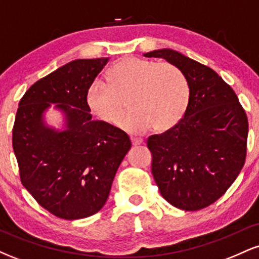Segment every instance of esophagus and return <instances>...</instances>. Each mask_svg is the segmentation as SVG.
Wrapping results in <instances>:
<instances>
[{
    "instance_id": "obj_1",
    "label": "esophagus",
    "mask_w": 259,
    "mask_h": 259,
    "mask_svg": "<svg viewBox=\"0 0 259 259\" xmlns=\"http://www.w3.org/2000/svg\"><path fill=\"white\" fill-rule=\"evenodd\" d=\"M130 140H132V144L134 145V146H138V145H141L142 141H144V140H142L141 138H135V136H132V138H130Z\"/></svg>"
}]
</instances>
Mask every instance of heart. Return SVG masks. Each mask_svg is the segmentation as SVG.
I'll return each mask as SVG.
<instances>
[{
  "instance_id": "obj_1",
  "label": "heart",
  "mask_w": 259,
  "mask_h": 259,
  "mask_svg": "<svg viewBox=\"0 0 259 259\" xmlns=\"http://www.w3.org/2000/svg\"><path fill=\"white\" fill-rule=\"evenodd\" d=\"M189 100V81L177 65L135 57L117 62L107 73V84L95 80L85 95L89 111L109 124L117 121L126 100L132 111L117 124L130 133L171 129L185 114Z\"/></svg>"
}]
</instances>
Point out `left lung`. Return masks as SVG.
<instances>
[{"label":"left lung","mask_w":259,"mask_h":259,"mask_svg":"<svg viewBox=\"0 0 259 259\" xmlns=\"http://www.w3.org/2000/svg\"><path fill=\"white\" fill-rule=\"evenodd\" d=\"M145 56L177 65L190 86L179 123L147 139L153 179L171 206L203 209L227 192L245 164L247 115L231 86L207 65L169 49Z\"/></svg>","instance_id":"left-lung-1"}]
</instances>
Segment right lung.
<instances>
[{"instance_id":"right-lung-1","label":"right lung","mask_w":259,"mask_h":259,"mask_svg":"<svg viewBox=\"0 0 259 259\" xmlns=\"http://www.w3.org/2000/svg\"><path fill=\"white\" fill-rule=\"evenodd\" d=\"M108 58L75 59L29 88L19 101L12 134L20 181L35 201L65 221L94 215L105 206L129 148L119 127L92 120L85 95ZM65 112L63 132L44 126L42 113Z\"/></svg>"}]
</instances>
